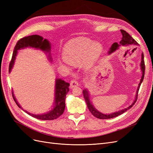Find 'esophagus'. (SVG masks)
Returning a JSON list of instances; mask_svg holds the SVG:
<instances>
[{"mask_svg":"<svg viewBox=\"0 0 153 153\" xmlns=\"http://www.w3.org/2000/svg\"><path fill=\"white\" fill-rule=\"evenodd\" d=\"M78 85V82L76 80H72L70 82V87L73 88Z\"/></svg>","mask_w":153,"mask_h":153,"instance_id":"34e87169","label":"esophagus"}]
</instances>
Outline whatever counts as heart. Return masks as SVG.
<instances>
[{"instance_id": "obj_1", "label": "heart", "mask_w": 153, "mask_h": 153, "mask_svg": "<svg viewBox=\"0 0 153 153\" xmlns=\"http://www.w3.org/2000/svg\"><path fill=\"white\" fill-rule=\"evenodd\" d=\"M103 50L102 45L98 41L78 38L70 40L63 48V57L71 65H78L83 61L85 68H90L100 58Z\"/></svg>"}]
</instances>
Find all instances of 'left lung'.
<instances>
[{
  "label": "left lung",
  "mask_w": 153,
  "mask_h": 153,
  "mask_svg": "<svg viewBox=\"0 0 153 153\" xmlns=\"http://www.w3.org/2000/svg\"><path fill=\"white\" fill-rule=\"evenodd\" d=\"M121 34L123 36V38L121 41H120L119 43H114L111 46V47L110 48V50L108 51V55L112 53L113 52H115L117 50L119 49L120 47H131V46H138V44L137 42V41L134 39L132 37L129 35L128 32H126L124 30H121ZM140 69H141V72H142V76H141V79L140 80V83L138 84V86L137 87V89L136 91V94L135 96V100L133 101V102L131 103L129 106H128L127 108H125L124 109H122L121 110L117 111V112H115L113 113H111L109 114H103L101 113L100 111L97 110L94 106L92 105L91 101L90 100V95L89 93V91L87 90V89H85L84 90H83V94H84L85 100L86 101V103L87 105V107L89 108V111L91 113L94 115V117L100 119H111V118H114L118 116V115H121L123 114L124 112H126L128 110L130 109L133 105L135 103L136 101L137 100V96H138V90L140 89V86L142 84V82L143 80V77H144V73H145V64H144V61H143V52L141 53V61H140Z\"/></svg>",
  "instance_id": "obj_1"
}]
</instances>
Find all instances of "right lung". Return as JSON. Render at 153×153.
I'll return each instance as SVG.
<instances>
[{
	"mask_svg": "<svg viewBox=\"0 0 153 153\" xmlns=\"http://www.w3.org/2000/svg\"><path fill=\"white\" fill-rule=\"evenodd\" d=\"M33 48L37 50H40L45 53L48 54V57L49 61L52 62V57H51V44L49 41L47 39H44L42 36L39 35H32L27 37H24L18 41L15 49H14L11 61L10 64V73L14 66L16 57L17 55L18 50L24 49L26 48ZM69 84L61 78H56L55 79V92H54V101L52 108L47 112L41 114H34L28 112L25 110H24L20 105L17 101L14 92L12 91V94L13 99L15 103L18 106V107L21 108L25 112L27 113L30 116L35 117L40 120H53L58 118L63 114L64 109H65V99L68 92H69Z\"/></svg>",
	"mask_w": 153,
	"mask_h": 153,
	"instance_id": "right-lung-1",
	"label": "right lung"
}]
</instances>
